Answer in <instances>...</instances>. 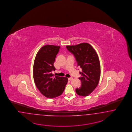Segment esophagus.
<instances>
[{
	"label": "esophagus",
	"instance_id": "34e87169",
	"mask_svg": "<svg viewBox=\"0 0 132 132\" xmlns=\"http://www.w3.org/2000/svg\"><path fill=\"white\" fill-rule=\"evenodd\" d=\"M72 77H69V78H68V80H70V81H71V80H72Z\"/></svg>",
	"mask_w": 132,
	"mask_h": 132
}]
</instances>
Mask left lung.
<instances>
[{
    "label": "left lung",
    "mask_w": 132,
    "mask_h": 132,
    "mask_svg": "<svg viewBox=\"0 0 132 132\" xmlns=\"http://www.w3.org/2000/svg\"><path fill=\"white\" fill-rule=\"evenodd\" d=\"M66 48L74 55L77 66L82 69L80 72L81 81L80 88L76 89L79 96H87L95 89L100 80V61L95 50L88 43H81L76 45H68Z\"/></svg>",
    "instance_id": "obj_1"
}]
</instances>
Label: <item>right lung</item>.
<instances>
[{"label": "right lung", "instance_id": "add662e5", "mask_svg": "<svg viewBox=\"0 0 132 132\" xmlns=\"http://www.w3.org/2000/svg\"><path fill=\"white\" fill-rule=\"evenodd\" d=\"M60 47L52 45H44L37 53L34 62L33 74L35 84L40 92L49 98L61 95L68 82L67 77H54L51 72L56 70L54 63Z\"/></svg>", "mask_w": 132, "mask_h": 132}]
</instances>
